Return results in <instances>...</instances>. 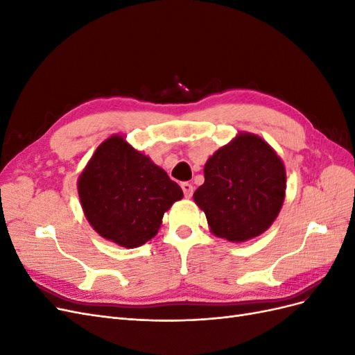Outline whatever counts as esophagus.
Segmentation results:
<instances>
[{"instance_id": "obj_1", "label": "esophagus", "mask_w": 355, "mask_h": 355, "mask_svg": "<svg viewBox=\"0 0 355 355\" xmlns=\"http://www.w3.org/2000/svg\"><path fill=\"white\" fill-rule=\"evenodd\" d=\"M180 187H182V191H184V194H185L187 198H189L192 196V192H194V187H192L189 182H182Z\"/></svg>"}]
</instances>
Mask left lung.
<instances>
[{"mask_svg": "<svg viewBox=\"0 0 355 355\" xmlns=\"http://www.w3.org/2000/svg\"><path fill=\"white\" fill-rule=\"evenodd\" d=\"M284 196L282 158L262 137L240 133L207 159L194 201L216 237L241 243L271 227Z\"/></svg>", "mask_w": 355, "mask_h": 355, "instance_id": "obj_1", "label": "left lung"}]
</instances>
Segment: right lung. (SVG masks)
<instances>
[{
  "label": "right lung",
  "instance_id": "right-lung-1",
  "mask_svg": "<svg viewBox=\"0 0 355 355\" xmlns=\"http://www.w3.org/2000/svg\"><path fill=\"white\" fill-rule=\"evenodd\" d=\"M85 218L101 237L133 249L155 237L180 187L123 136L102 142L78 178Z\"/></svg>",
  "mask_w": 355,
  "mask_h": 355
}]
</instances>
